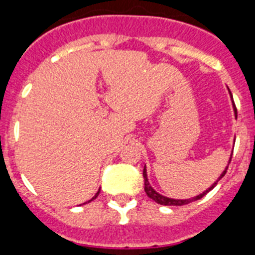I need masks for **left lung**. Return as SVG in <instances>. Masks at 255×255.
I'll use <instances>...</instances> for the list:
<instances>
[{
    "mask_svg": "<svg viewBox=\"0 0 255 255\" xmlns=\"http://www.w3.org/2000/svg\"><path fill=\"white\" fill-rule=\"evenodd\" d=\"M231 98H233V95H231ZM234 109H235V114H236V108H235V104H234ZM231 156H233V153H231ZM230 161H231V157H230ZM226 170H228V167L225 169L224 173L220 175V178L217 179L216 182L213 183L212 185H211L210 188H208L207 190H205L203 193H201L199 196L194 197V198H190V199H173V198H167V197L165 196H161V194H159L157 192H156L155 189H153L152 187L150 185V183H148V179H147V174H146V166L143 167V179H144V192H146V194H147L148 197H150L151 199H153V201L156 202V203H159V205H164V206H183V205H188V203H190V202L193 201H197V199H201L202 197H205L206 194L210 192L211 189H213L215 188V185L217 184V182H219L220 179L222 178V176L226 174Z\"/></svg>",
    "mask_w": 255,
    "mask_h": 255,
    "instance_id": "left-lung-1",
    "label": "left lung"
}]
</instances>
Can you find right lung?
Wrapping results in <instances>:
<instances>
[{"label":"right lung","mask_w":255,"mask_h":255,"mask_svg":"<svg viewBox=\"0 0 255 255\" xmlns=\"http://www.w3.org/2000/svg\"><path fill=\"white\" fill-rule=\"evenodd\" d=\"M99 193H100V190H98V193H96V194H95V196H94V197H93V198H91V199H90V201H88V202H91V201H93V199H95V198H96V197H98V194H99Z\"/></svg>","instance_id":"obj_1"}]
</instances>
